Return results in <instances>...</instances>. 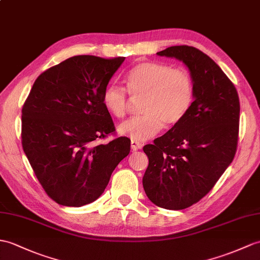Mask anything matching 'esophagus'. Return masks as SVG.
Wrapping results in <instances>:
<instances>
[{"instance_id": "obj_1", "label": "esophagus", "mask_w": 260, "mask_h": 260, "mask_svg": "<svg viewBox=\"0 0 260 260\" xmlns=\"http://www.w3.org/2000/svg\"><path fill=\"white\" fill-rule=\"evenodd\" d=\"M142 147H143V144L141 142H137V141H134V140L131 141V148H132L133 152H136V150H138Z\"/></svg>"}]
</instances>
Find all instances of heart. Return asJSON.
Segmentation results:
<instances>
[{
    "label": "heart",
    "instance_id": "b5f03b06",
    "mask_svg": "<svg viewBox=\"0 0 260 260\" xmlns=\"http://www.w3.org/2000/svg\"><path fill=\"white\" fill-rule=\"evenodd\" d=\"M126 89L133 100H140L142 115L119 125V134L134 141H144L156 135L162 127L178 125L189 113L194 103V80L186 69L159 62H142L126 75ZM102 103L116 118L127 114V92L115 83L103 90Z\"/></svg>",
    "mask_w": 260,
    "mask_h": 260
}]
</instances>
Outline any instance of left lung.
Returning a JSON list of instances; mask_svg holds the SVG:
<instances>
[{
    "instance_id": "1",
    "label": "left lung",
    "mask_w": 260,
    "mask_h": 260,
    "mask_svg": "<svg viewBox=\"0 0 260 260\" xmlns=\"http://www.w3.org/2000/svg\"><path fill=\"white\" fill-rule=\"evenodd\" d=\"M157 55L185 63L194 80L195 101L182 122L144 146L148 167L143 187L156 206L179 210L206 196L231 165L240 104L233 82L198 48L171 46Z\"/></svg>"
}]
</instances>
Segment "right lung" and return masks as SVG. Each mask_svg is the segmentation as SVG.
<instances>
[{
	"label": "right lung",
	"mask_w": 260,
	"mask_h": 260,
	"mask_svg": "<svg viewBox=\"0 0 260 260\" xmlns=\"http://www.w3.org/2000/svg\"><path fill=\"white\" fill-rule=\"evenodd\" d=\"M125 57L77 55L44 71L22 108V146L36 178L54 202L81 207L105 190L131 141L115 133L103 90Z\"/></svg>",
	"instance_id": "add662e5"
}]
</instances>
